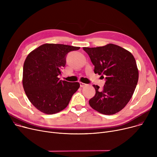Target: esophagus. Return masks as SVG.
I'll list each match as a JSON object with an SVG mask.
<instances>
[{"label":"esophagus","instance_id":"34e87169","mask_svg":"<svg viewBox=\"0 0 157 157\" xmlns=\"http://www.w3.org/2000/svg\"><path fill=\"white\" fill-rule=\"evenodd\" d=\"M87 86V84H86V83H83V82H80V86L81 87H85V86Z\"/></svg>","mask_w":157,"mask_h":157}]
</instances>
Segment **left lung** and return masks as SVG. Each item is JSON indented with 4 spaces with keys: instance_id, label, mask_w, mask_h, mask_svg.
Returning <instances> with one entry per match:
<instances>
[{
    "instance_id": "left-lung-1",
    "label": "left lung",
    "mask_w": 157,
    "mask_h": 157,
    "mask_svg": "<svg viewBox=\"0 0 157 157\" xmlns=\"http://www.w3.org/2000/svg\"><path fill=\"white\" fill-rule=\"evenodd\" d=\"M83 49L94 65V73L105 77L102 90H99L98 86H93L95 94L89 100L90 107L105 115L121 111L130 101L138 81V69L133 55L111 43Z\"/></svg>"
}]
</instances>
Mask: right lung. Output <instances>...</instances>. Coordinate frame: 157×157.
Masks as SVG:
<instances>
[{"label":"right lung","instance_id":"obj_1","mask_svg":"<svg viewBox=\"0 0 157 157\" xmlns=\"http://www.w3.org/2000/svg\"><path fill=\"white\" fill-rule=\"evenodd\" d=\"M80 47L46 43L32 51L23 66L22 86L31 104L40 111L53 114L63 110L80 87L78 82L59 80L66 55Z\"/></svg>","mask_w":157,"mask_h":157}]
</instances>
